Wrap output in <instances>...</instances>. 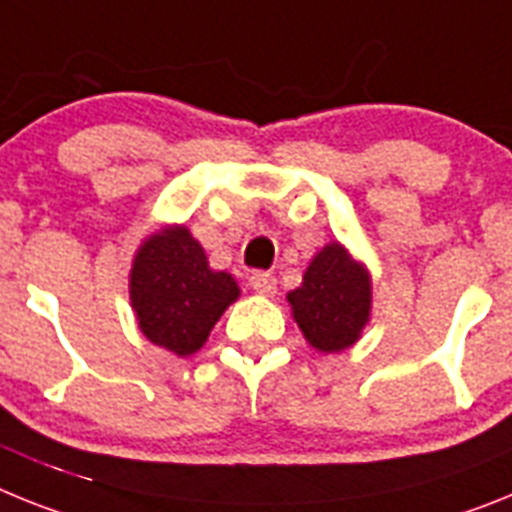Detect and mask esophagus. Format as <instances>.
<instances>
[{
  "instance_id": "obj_1",
  "label": "esophagus",
  "mask_w": 512,
  "mask_h": 512,
  "mask_svg": "<svg viewBox=\"0 0 512 512\" xmlns=\"http://www.w3.org/2000/svg\"><path fill=\"white\" fill-rule=\"evenodd\" d=\"M251 287L253 292H259V295H264V298H272L274 292H277V279H274V274L269 272H256L251 277Z\"/></svg>"
}]
</instances>
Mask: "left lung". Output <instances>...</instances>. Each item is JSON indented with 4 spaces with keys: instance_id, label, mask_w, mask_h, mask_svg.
Wrapping results in <instances>:
<instances>
[{
    "instance_id": "left-lung-1",
    "label": "left lung",
    "mask_w": 512,
    "mask_h": 512,
    "mask_svg": "<svg viewBox=\"0 0 512 512\" xmlns=\"http://www.w3.org/2000/svg\"><path fill=\"white\" fill-rule=\"evenodd\" d=\"M292 318L313 349L331 355L360 342L373 310V279L339 240L310 259L298 290L287 292Z\"/></svg>"
}]
</instances>
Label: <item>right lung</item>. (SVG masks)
<instances>
[{"mask_svg": "<svg viewBox=\"0 0 512 512\" xmlns=\"http://www.w3.org/2000/svg\"><path fill=\"white\" fill-rule=\"evenodd\" d=\"M233 274L214 272L186 225H163L139 243L129 272V300L139 331L178 357L204 347L235 300Z\"/></svg>", "mask_w": 512, "mask_h": 512, "instance_id": "obj_1", "label": "right lung"}]
</instances>
